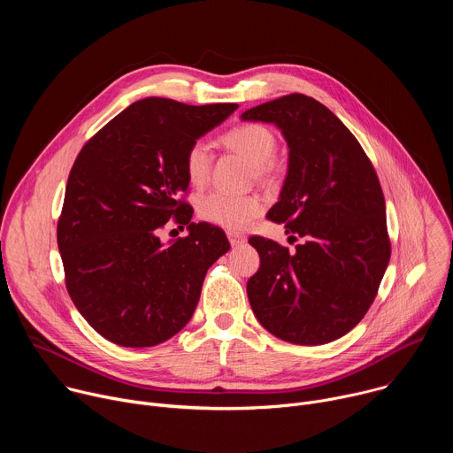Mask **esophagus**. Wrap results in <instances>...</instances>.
Returning a JSON list of instances; mask_svg holds the SVG:
<instances>
[{"label": "esophagus", "mask_w": 453, "mask_h": 453, "mask_svg": "<svg viewBox=\"0 0 453 453\" xmlns=\"http://www.w3.org/2000/svg\"><path fill=\"white\" fill-rule=\"evenodd\" d=\"M227 238H229V243H231L233 247H238V245H242V243L247 242V238H245L243 234L236 233V231H227Z\"/></svg>", "instance_id": "34e87169"}]
</instances>
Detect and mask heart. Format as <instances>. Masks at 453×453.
<instances>
[{"mask_svg":"<svg viewBox=\"0 0 453 453\" xmlns=\"http://www.w3.org/2000/svg\"><path fill=\"white\" fill-rule=\"evenodd\" d=\"M226 147L243 156L254 168L257 179L269 180L276 173L274 154L278 149L276 134L260 123L238 125L222 136ZM213 156L204 142L193 143L184 157V168L193 186H204L211 173ZM264 204L256 196H231L226 191H211L199 203L203 219L229 229H243L262 213Z\"/></svg>","mask_w":453,"mask_h":453,"instance_id":"obj_1","label":"heart"}]
</instances>
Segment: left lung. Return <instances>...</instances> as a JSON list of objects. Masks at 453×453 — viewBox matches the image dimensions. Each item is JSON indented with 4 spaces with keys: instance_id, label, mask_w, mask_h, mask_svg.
<instances>
[{
    "instance_id": "8db88e82",
    "label": "left lung",
    "mask_w": 453,
    "mask_h": 453,
    "mask_svg": "<svg viewBox=\"0 0 453 453\" xmlns=\"http://www.w3.org/2000/svg\"><path fill=\"white\" fill-rule=\"evenodd\" d=\"M242 119L274 123L287 140L288 172L267 219L283 222L290 240L303 238L294 252L249 238L260 254L247 281L250 308L281 341H337L364 319L391 257L378 175L349 128L311 96L292 93Z\"/></svg>"
}]
</instances>
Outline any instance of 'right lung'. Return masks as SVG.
Returning a JSON list of instances; mask_svg holds the SVG:
<instances>
[{
	"instance_id": "1",
	"label": "right lung",
	"mask_w": 453,
	"mask_h": 453,
	"mask_svg": "<svg viewBox=\"0 0 453 453\" xmlns=\"http://www.w3.org/2000/svg\"><path fill=\"white\" fill-rule=\"evenodd\" d=\"M236 109L143 98L77 156L57 243L68 294L104 339L150 348L180 332L196 311L204 276L229 242L220 227L189 222L193 210L180 199L189 184L184 157ZM170 218L188 225V236L163 246L158 229Z\"/></svg>"
}]
</instances>
